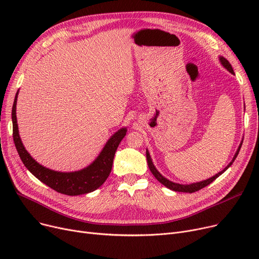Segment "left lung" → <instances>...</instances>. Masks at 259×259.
<instances>
[{
    "mask_svg": "<svg viewBox=\"0 0 259 259\" xmlns=\"http://www.w3.org/2000/svg\"><path fill=\"white\" fill-rule=\"evenodd\" d=\"M220 62H221V64L226 68V69H227L229 72H231L232 74H235L234 71H233L232 66H231V64L227 61V59H225L224 57H220ZM241 142H242V141H241ZM241 145H242V143H240V145L238 146L237 151L235 152V154H234L232 160H231V161L229 162L228 166H227L223 171H221V172H219L217 174H215L214 176H212V178H210V179H208V180L201 181V182H198V183L189 184V185H183V184H179V183H174V182L169 181L168 179L165 178V176H162V175L157 171V169H156L155 166L153 165L151 156H150V153H149L148 150H146V156H147V161H148V167H149V169H150L151 173L154 175V178H155L160 184H162V185H164L165 187H167V188L170 189V190H173V191L186 192V193H193V192L198 191V190H200V189H202V188H205L206 186L210 185L213 181H215L217 178H219L220 175H222L231 165L233 164V161L235 160V158H236L237 155H238V152H239V150H240Z\"/></svg>",
    "mask_w": 259,
    "mask_h": 259,
    "instance_id": "left-lung-1",
    "label": "left lung"
}]
</instances>
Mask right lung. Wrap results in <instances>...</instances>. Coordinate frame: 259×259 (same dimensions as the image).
<instances>
[{"mask_svg": "<svg viewBox=\"0 0 259 259\" xmlns=\"http://www.w3.org/2000/svg\"><path fill=\"white\" fill-rule=\"evenodd\" d=\"M18 94L19 91L16 94L11 112L13 142H15L18 153L25 167L28 169L37 180H39L51 189L56 190L57 192L62 194L70 196L87 194L100 188L108 179L109 174L111 172L115 151L121 140L125 138L127 128L125 127L117 130L112 137L108 140L99 156L95 158L88 167L74 172L54 171L39 165L38 162L35 159H33L31 155L27 152L21 141L17 121Z\"/></svg>", "mask_w": 259, "mask_h": 259, "instance_id": "add662e5", "label": "right lung"}]
</instances>
